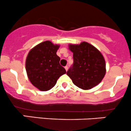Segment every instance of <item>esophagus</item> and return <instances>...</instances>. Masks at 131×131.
Instances as JSON below:
<instances>
[{
	"label": "esophagus",
	"mask_w": 131,
	"mask_h": 131,
	"mask_svg": "<svg viewBox=\"0 0 131 131\" xmlns=\"http://www.w3.org/2000/svg\"><path fill=\"white\" fill-rule=\"evenodd\" d=\"M65 69H66V71H67V70H68V67H67V66H66V67H65Z\"/></svg>",
	"instance_id": "obj_1"
}]
</instances>
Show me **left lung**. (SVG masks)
I'll return each instance as SVG.
<instances>
[{
    "instance_id": "8db88e82",
    "label": "left lung",
    "mask_w": 131,
    "mask_h": 131,
    "mask_svg": "<svg viewBox=\"0 0 131 131\" xmlns=\"http://www.w3.org/2000/svg\"><path fill=\"white\" fill-rule=\"evenodd\" d=\"M73 52L74 63L67 75L78 88L88 90L96 86L105 74V62L98 49L86 42L80 44H69Z\"/></svg>"
}]
</instances>
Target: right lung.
<instances>
[{
    "label": "right lung",
    "instance_id": "add662e5",
    "mask_svg": "<svg viewBox=\"0 0 131 131\" xmlns=\"http://www.w3.org/2000/svg\"><path fill=\"white\" fill-rule=\"evenodd\" d=\"M59 46L47 40L35 46L27 55L26 69L28 78L40 91L51 89L57 79L66 73L60 65V57L56 54Z\"/></svg>",
    "mask_w": 131,
    "mask_h": 131
}]
</instances>
